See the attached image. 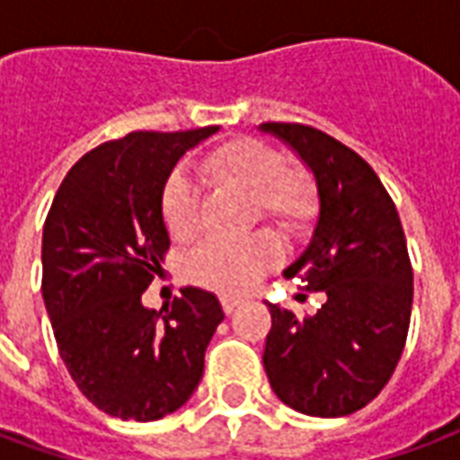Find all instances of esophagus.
<instances>
[{
	"label": "esophagus",
	"instance_id": "obj_1",
	"mask_svg": "<svg viewBox=\"0 0 460 460\" xmlns=\"http://www.w3.org/2000/svg\"><path fill=\"white\" fill-rule=\"evenodd\" d=\"M239 305H241V298H234V296H221V308H224V313H234Z\"/></svg>",
	"mask_w": 460,
	"mask_h": 460
}]
</instances>
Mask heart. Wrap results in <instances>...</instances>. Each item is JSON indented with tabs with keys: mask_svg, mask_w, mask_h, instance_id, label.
Here are the masks:
<instances>
[{
	"mask_svg": "<svg viewBox=\"0 0 460 460\" xmlns=\"http://www.w3.org/2000/svg\"><path fill=\"white\" fill-rule=\"evenodd\" d=\"M201 174L217 187H234L253 197V217L266 219L288 239L303 236L318 211L315 180L305 167L286 162L270 142L234 137L201 157ZM164 229L177 243L197 239L201 231V201L180 174L164 181L160 197ZM280 261V243L270 231L246 239H211L190 253L187 279L224 296H241L259 283Z\"/></svg>",
	"mask_w": 460,
	"mask_h": 460,
	"instance_id": "b5f03b06",
	"label": "heart"
}]
</instances>
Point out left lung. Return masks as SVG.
Segmentation results:
<instances>
[{"label":"left lung","mask_w":460,"mask_h":460,"mask_svg":"<svg viewBox=\"0 0 460 460\" xmlns=\"http://www.w3.org/2000/svg\"><path fill=\"white\" fill-rule=\"evenodd\" d=\"M318 181L313 241L286 279L325 296L313 318L269 305L263 367L273 392L300 414L335 419L367 406L404 352L414 270L396 207L376 172L328 132L263 122Z\"/></svg>","instance_id":"obj_1"}]
</instances>
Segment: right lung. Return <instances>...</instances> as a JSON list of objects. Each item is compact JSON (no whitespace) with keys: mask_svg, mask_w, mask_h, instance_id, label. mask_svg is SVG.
<instances>
[{"mask_svg":"<svg viewBox=\"0 0 460 460\" xmlns=\"http://www.w3.org/2000/svg\"><path fill=\"white\" fill-rule=\"evenodd\" d=\"M217 130H137L98 145L68 170L46 217L41 293L58 355L85 399L122 421L177 411L224 320L217 296L191 286L160 313L140 300L170 249L162 187Z\"/></svg>","mask_w":460,"mask_h":460,"instance_id":"add662e5","label":"right lung"}]
</instances>
